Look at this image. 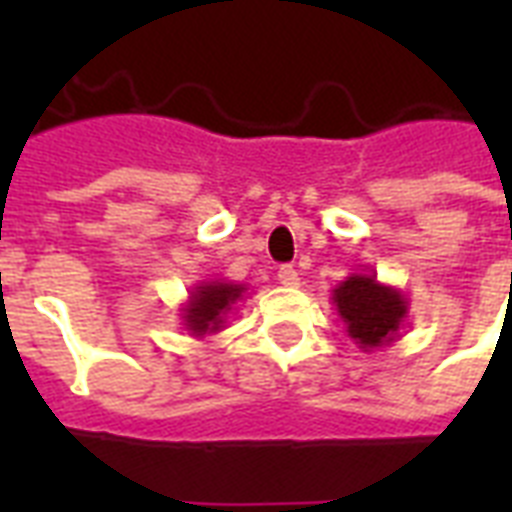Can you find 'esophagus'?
Returning <instances> with one entry per match:
<instances>
[{
    "instance_id": "34e87169",
    "label": "esophagus",
    "mask_w": 512,
    "mask_h": 512,
    "mask_svg": "<svg viewBox=\"0 0 512 512\" xmlns=\"http://www.w3.org/2000/svg\"><path fill=\"white\" fill-rule=\"evenodd\" d=\"M279 284H284V287H297L300 284V273L292 265H284V268H279Z\"/></svg>"
}]
</instances>
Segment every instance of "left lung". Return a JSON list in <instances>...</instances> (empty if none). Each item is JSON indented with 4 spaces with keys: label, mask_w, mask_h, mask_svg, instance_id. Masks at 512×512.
Returning a JSON list of instances; mask_svg holds the SVG:
<instances>
[{
    "label": "left lung",
    "mask_w": 512,
    "mask_h": 512,
    "mask_svg": "<svg viewBox=\"0 0 512 512\" xmlns=\"http://www.w3.org/2000/svg\"><path fill=\"white\" fill-rule=\"evenodd\" d=\"M332 303L348 337L361 350L385 348L398 340L409 316V300L401 289L382 284L374 273H350L332 289Z\"/></svg>",
    "instance_id": "1"
}]
</instances>
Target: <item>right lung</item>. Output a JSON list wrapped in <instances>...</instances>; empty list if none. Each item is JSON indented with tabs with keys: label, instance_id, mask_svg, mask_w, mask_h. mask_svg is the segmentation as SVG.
<instances>
[{
	"label": "right lung",
	"instance_id": "add662e5",
	"mask_svg": "<svg viewBox=\"0 0 512 512\" xmlns=\"http://www.w3.org/2000/svg\"><path fill=\"white\" fill-rule=\"evenodd\" d=\"M244 295H247V284H233L223 279L199 281L180 308L183 327L193 337L217 335L220 329H225V319L233 311V305Z\"/></svg>",
	"mask_w": 512,
	"mask_h": 512
}]
</instances>
